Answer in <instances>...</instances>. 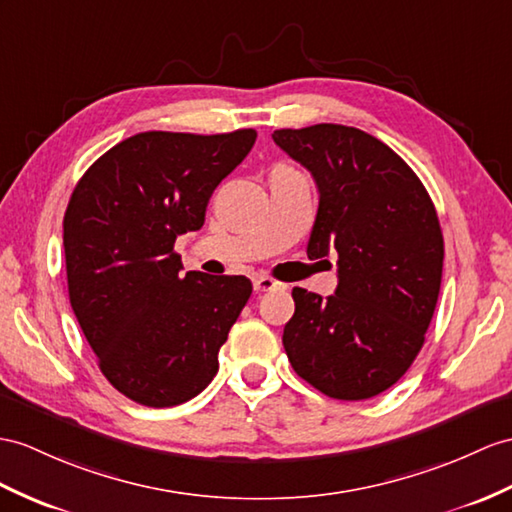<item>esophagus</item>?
<instances>
[{
	"instance_id": "1",
	"label": "esophagus",
	"mask_w": 512,
	"mask_h": 512,
	"mask_svg": "<svg viewBox=\"0 0 512 512\" xmlns=\"http://www.w3.org/2000/svg\"><path fill=\"white\" fill-rule=\"evenodd\" d=\"M273 289H286V284L273 280L269 276H256L254 278V291L256 293H265V291H273Z\"/></svg>"
}]
</instances>
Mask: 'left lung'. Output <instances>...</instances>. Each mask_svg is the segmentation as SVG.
I'll return each instance as SVG.
<instances>
[{"label":"left lung","mask_w":512,"mask_h":512,"mask_svg":"<svg viewBox=\"0 0 512 512\" xmlns=\"http://www.w3.org/2000/svg\"><path fill=\"white\" fill-rule=\"evenodd\" d=\"M273 141L315 178L308 258L336 256L330 297L293 289L282 343L299 378L334 400H369L413 365L443 273V234L417 173L358 128L317 123Z\"/></svg>","instance_id":"8db88e82"}]
</instances>
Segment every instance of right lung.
I'll return each mask as SVG.
<instances>
[{
  "label": "right lung",
  "mask_w": 512,
  "mask_h": 512,
  "mask_svg": "<svg viewBox=\"0 0 512 512\" xmlns=\"http://www.w3.org/2000/svg\"><path fill=\"white\" fill-rule=\"evenodd\" d=\"M254 141L252 128L141 132L97 158L71 193L62 221L71 308L106 380L136 404H184L217 376L252 282L182 273L173 243L204 226L210 195Z\"/></svg>",
  "instance_id": "right-lung-1"
}]
</instances>
